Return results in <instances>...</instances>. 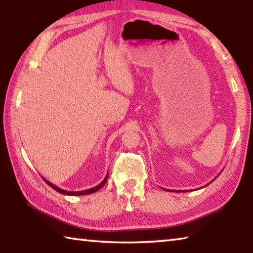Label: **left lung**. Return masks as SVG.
Returning <instances> with one entry per match:
<instances>
[{
    "instance_id": "8db88e82",
    "label": "left lung",
    "mask_w": 253,
    "mask_h": 253,
    "mask_svg": "<svg viewBox=\"0 0 253 253\" xmlns=\"http://www.w3.org/2000/svg\"><path fill=\"white\" fill-rule=\"evenodd\" d=\"M216 177H217V176H216ZM216 177H215V178H216ZM215 178H214V179H215ZM214 179H213V181H214ZM164 190H165V191H169V190H166V188H164ZM173 192H174V191H173ZM176 192H177V191H176ZM182 192H184V191H182Z\"/></svg>"
}]
</instances>
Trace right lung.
<instances>
[{
  "mask_svg": "<svg viewBox=\"0 0 253 253\" xmlns=\"http://www.w3.org/2000/svg\"><path fill=\"white\" fill-rule=\"evenodd\" d=\"M45 181V183L48 184V185H50L51 187L53 188V190H55L57 192H59V193L61 194H65V195H69V196H77V195H87V194H91V193H95V192H97L99 188H101L102 186L105 185V183L107 182V179H108V173H107L106 177L104 178V181H102L101 183L98 184V185L93 186L91 188H88V190H84V191H77V192H72V191H66V190H62V188L58 187L57 185H54V184H52L51 182H49L48 179H45L44 177H42Z\"/></svg>",
  "mask_w": 253,
  "mask_h": 253,
  "instance_id": "right-lung-1",
  "label": "right lung"
}]
</instances>
